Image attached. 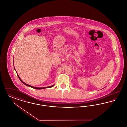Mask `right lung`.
<instances>
[{
  "label": "right lung",
  "mask_w": 127,
  "mask_h": 127,
  "mask_svg": "<svg viewBox=\"0 0 127 127\" xmlns=\"http://www.w3.org/2000/svg\"><path fill=\"white\" fill-rule=\"evenodd\" d=\"M14 69H15V70H16V69H15V67H14ZM16 73H17V71H16ZM17 75H18V78L19 79H20V80L21 81V82H22L25 85H26V86H29V87H30L31 88H33V89H36V90H41V89H46V88H51V87H52L53 86H54V85H52V86H49V87H44V88H37V87H33V86H30V85L27 84H26V83H25V82H24L21 79L19 78V76L18 75V73H17Z\"/></svg>",
  "instance_id": "1"
}]
</instances>
